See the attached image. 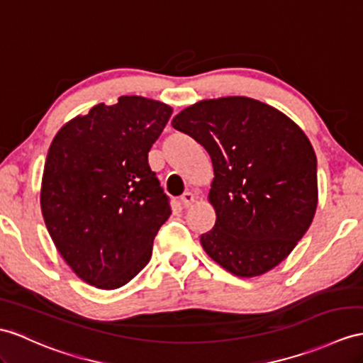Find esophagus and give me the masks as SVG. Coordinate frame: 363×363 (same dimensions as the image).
<instances>
[{
	"label": "esophagus",
	"instance_id": "obj_1",
	"mask_svg": "<svg viewBox=\"0 0 363 363\" xmlns=\"http://www.w3.org/2000/svg\"><path fill=\"white\" fill-rule=\"evenodd\" d=\"M180 201H182V205L184 206V208H189L194 201H196V197H194V194L192 192H184L183 196L180 197Z\"/></svg>",
	"mask_w": 363,
	"mask_h": 363
}]
</instances>
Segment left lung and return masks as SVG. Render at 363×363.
Listing matches in <instances>:
<instances>
[{"mask_svg":"<svg viewBox=\"0 0 363 363\" xmlns=\"http://www.w3.org/2000/svg\"><path fill=\"white\" fill-rule=\"evenodd\" d=\"M172 126L206 149L216 225L201 234L209 257L238 277L276 268L305 235L317 208V158L284 112L248 96L201 100Z\"/></svg>","mask_w":363,"mask_h":363,"instance_id":"1","label":"left lung"}]
</instances>
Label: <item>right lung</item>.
Masks as SVG:
<instances>
[{
    "instance_id": "obj_1",
    "label": "right lung",
    "mask_w": 363,
    "mask_h": 363,
    "mask_svg": "<svg viewBox=\"0 0 363 363\" xmlns=\"http://www.w3.org/2000/svg\"><path fill=\"white\" fill-rule=\"evenodd\" d=\"M171 113L162 101L125 95L67 121L52 140L41 212L61 257L86 284L117 289L151 260L171 208L147 152Z\"/></svg>"
}]
</instances>
